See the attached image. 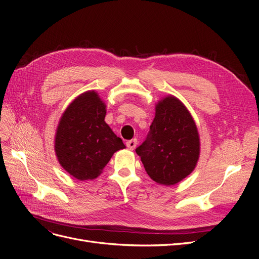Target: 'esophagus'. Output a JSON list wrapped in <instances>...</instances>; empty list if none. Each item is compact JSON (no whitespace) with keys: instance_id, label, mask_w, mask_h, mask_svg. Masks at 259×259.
I'll return each instance as SVG.
<instances>
[{"instance_id":"34e87169","label":"esophagus","mask_w":259,"mask_h":259,"mask_svg":"<svg viewBox=\"0 0 259 259\" xmlns=\"http://www.w3.org/2000/svg\"><path fill=\"white\" fill-rule=\"evenodd\" d=\"M136 146H137V139L136 138L128 140V142L126 143V147L130 149V150H134Z\"/></svg>"}]
</instances>
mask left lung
Returning <instances> with one entry per match:
<instances>
[{"mask_svg":"<svg viewBox=\"0 0 259 259\" xmlns=\"http://www.w3.org/2000/svg\"><path fill=\"white\" fill-rule=\"evenodd\" d=\"M200 152L197 124L183 101L170 94L156 101L150 134L136 149L147 174L156 184L174 186L194 170Z\"/></svg>","mask_w":259,"mask_h":259,"instance_id":"1","label":"left lung"}]
</instances>
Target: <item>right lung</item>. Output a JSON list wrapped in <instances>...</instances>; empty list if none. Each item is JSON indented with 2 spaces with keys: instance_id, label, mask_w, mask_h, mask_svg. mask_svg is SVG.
I'll use <instances>...</instances> for the list:
<instances>
[{
  "instance_id": "1",
  "label": "right lung",
  "mask_w": 259,
  "mask_h": 259,
  "mask_svg": "<svg viewBox=\"0 0 259 259\" xmlns=\"http://www.w3.org/2000/svg\"><path fill=\"white\" fill-rule=\"evenodd\" d=\"M107 105L96 91H86L75 97L62 112L54 149L67 173L77 180L97 178L114 152L125 148L106 123Z\"/></svg>"
}]
</instances>
